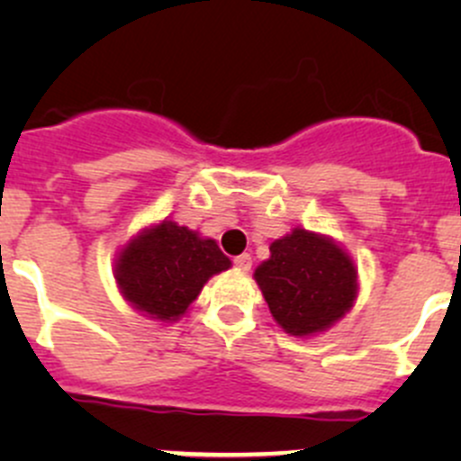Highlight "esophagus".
<instances>
[{
	"mask_svg": "<svg viewBox=\"0 0 461 461\" xmlns=\"http://www.w3.org/2000/svg\"><path fill=\"white\" fill-rule=\"evenodd\" d=\"M234 265L239 269H243V272H249L252 269V257L249 254H240V257L234 258Z\"/></svg>",
	"mask_w": 461,
	"mask_h": 461,
	"instance_id": "esophagus-1",
	"label": "esophagus"
}]
</instances>
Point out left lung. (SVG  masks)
<instances>
[{
	"label": "left lung",
	"mask_w": 461,
	"mask_h": 461,
	"mask_svg": "<svg viewBox=\"0 0 461 461\" xmlns=\"http://www.w3.org/2000/svg\"><path fill=\"white\" fill-rule=\"evenodd\" d=\"M254 281L274 321L296 339L325 332L341 321L359 294V272L334 239L294 227L269 245Z\"/></svg>",
	"instance_id": "left-lung-1"
}]
</instances>
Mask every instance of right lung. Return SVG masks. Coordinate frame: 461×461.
Masks as SVG:
<instances>
[{
  "mask_svg": "<svg viewBox=\"0 0 461 461\" xmlns=\"http://www.w3.org/2000/svg\"><path fill=\"white\" fill-rule=\"evenodd\" d=\"M230 267L216 240L165 218L142 227L120 248L113 274L133 310L174 323L187 314L204 283Z\"/></svg>",
  "mask_w": 461,
  "mask_h": 461,
  "instance_id": "obj_1",
  "label": "right lung"
}]
</instances>
